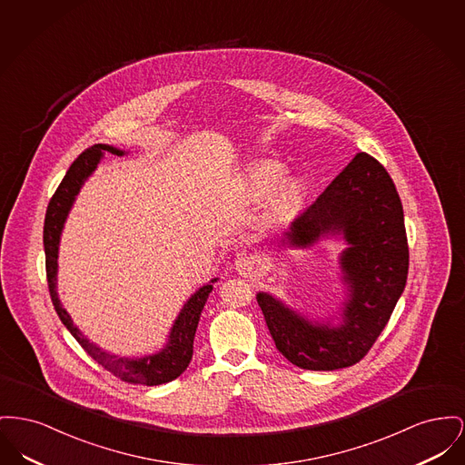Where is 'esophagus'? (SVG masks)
<instances>
[{"mask_svg": "<svg viewBox=\"0 0 465 465\" xmlns=\"http://www.w3.org/2000/svg\"><path fill=\"white\" fill-rule=\"evenodd\" d=\"M235 271L241 275H249L254 271V260L251 256H241L235 260Z\"/></svg>", "mask_w": 465, "mask_h": 465, "instance_id": "esophagus-1", "label": "esophagus"}]
</instances>
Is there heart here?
<instances>
[{
  "label": "heart",
  "instance_id": "b5f03b06",
  "mask_svg": "<svg viewBox=\"0 0 465 465\" xmlns=\"http://www.w3.org/2000/svg\"><path fill=\"white\" fill-rule=\"evenodd\" d=\"M284 164L273 160H260L251 164L241 183V194L247 203H260L270 193L265 216L272 223L290 218L302 203L303 186L297 177H284Z\"/></svg>",
  "mask_w": 465,
  "mask_h": 465
}]
</instances>
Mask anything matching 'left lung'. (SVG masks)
<instances>
[{
    "label": "left lung",
    "mask_w": 465,
    "mask_h": 465,
    "mask_svg": "<svg viewBox=\"0 0 465 465\" xmlns=\"http://www.w3.org/2000/svg\"><path fill=\"white\" fill-rule=\"evenodd\" d=\"M328 235H341L348 244L339 258L348 290L339 325L309 322L271 293L256 295L279 353L307 371L360 361L406 288L410 247L402 203L391 177L371 154L358 153L293 219L282 242L303 249Z\"/></svg>",
    "instance_id": "1"
}]
</instances>
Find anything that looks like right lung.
I'll return each instance as SVG.
<instances>
[{
    "label": "right lung",
    "mask_w": 465,
    "mask_h": 465,
    "mask_svg": "<svg viewBox=\"0 0 465 465\" xmlns=\"http://www.w3.org/2000/svg\"><path fill=\"white\" fill-rule=\"evenodd\" d=\"M104 153H112L117 156L124 154V151L115 149L107 143H94L93 147L85 149L83 154L68 168L64 179L57 186V190L47 205V214H45V223H44V249H45V271H47L49 292H51V299L54 303L59 320L77 339V342L83 346L84 351L87 355L123 381L156 386V384H163V382L179 378L188 369V365L192 361L193 341H194V333H196V327L200 322V314H202L205 302L209 299V293L213 292V284L218 279H213L211 282L203 284L198 292L193 293L190 301L184 303L177 320L170 328L166 346L154 355H147L143 358H123V356L109 355L107 351L98 348L94 342H91L87 337H84L83 331L74 325L70 314L61 305V301L57 297V282H55L57 281V251H59L61 232H63L64 221L68 218V213L75 202V196L81 192L85 179L96 170V166L102 162Z\"/></svg>",
    "instance_id": "add662e5"
}]
</instances>
